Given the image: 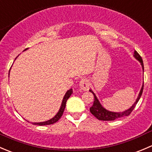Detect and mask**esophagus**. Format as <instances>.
Wrapping results in <instances>:
<instances>
[{
  "label": "esophagus",
  "mask_w": 152,
  "mask_h": 152,
  "mask_svg": "<svg viewBox=\"0 0 152 152\" xmlns=\"http://www.w3.org/2000/svg\"><path fill=\"white\" fill-rule=\"evenodd\" d=\"M79 86L80 88L83 90H88L89 87H90V82L87 79H82V80L79 82Z\"/></svg>",
  "instance_id": "1"
}]
</instances>
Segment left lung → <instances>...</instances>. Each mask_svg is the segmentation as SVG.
Instances as JSON below:
<instances>
[{"instance_id": "obj_1", "label": "left lung", "mask_w": 152, "mask_h": 152, "mask_svg": "<svg viewBox=\"0 0 152 152\" xmlns=\"http://www.w3.org/2000/svg\"><path fill=\"white\" fill-rule=\"evenodd\" d=\"M134 57L140 62V65H141L142 66V70H144L143 62H142V59L141 56H140V54H139L136 50H134ZM142 90H143V84H142L141 90H140V93H139L138 97H137V100H136V102H134V104L129 109L122 112V113H114V112L109 111V110H106L105 108H104V107H102V105L101 104L100 102H99V99H97V97L96 96L95 93L93 92V90H90L89 91H90L91 93H93V96H94V102H93V104L90 108V113H91L96 118L99 119V120L100 121H114L115 120V119L119 118L124 117V116H128L129 115H130V113L132 112V110H134V108L135 107L136 104H137V102H138L139 99H140V96H141L142 93Z\"/></svg>"}]
</instances>
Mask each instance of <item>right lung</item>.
<instances>
[{
	"label": "right lung",
	"mask_w": 152,
	"mask_h": 152,
	"mask_svg": "<svg viewBox=\"0 0 152 152\" xmlns=\"http://www.w3.org/2000/svg\"><path fill=\"white\" fill-rule=\"evenodd\" d=\"M27 49H28V48L25 49L24 50H27ZM9 76H10V72H9ZM9 77H10V76H9ZM72 93H73V90H72V89H70V90H67V91L66 92V93H65V96H64V98H63V100H62V104H61L60 109H59V112H58L57 114H56V115L54 116V117L50 119V120L46 121L39 122V123H32V124H34V125L43 126V125H50V124H53L56 123V122H57L60 119V118L62 117V114H63V113H64V110H65V106H66V102H67V99L70 98V96H71Z\"/></svg>",
	"instance_id": "add662e5"
}]
</instances>
